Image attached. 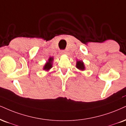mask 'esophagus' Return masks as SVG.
<instances>
[{"label": "esophagus", "instance_id": "1", "mask_svg": "<svg viewBox=\"0 0 126 126\" xmlns=\"http://www.w3.org/2000/svg\"><path fill=\"white\" fill-rule=\"evenodd\" d=\"M61 52L63 53V54H66V51L65 50H63L61 51Z\"/></svg>", "mask_w": 126, "mask_h": 126}]
</instances>
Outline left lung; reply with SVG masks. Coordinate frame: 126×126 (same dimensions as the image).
I'll return each instance as SVG.
<instances>
[{"instance_id": "obj_1", "label": "left lung", "mask_w": 126, "mask_h": 126, "mask_svg": "<svg viewBox=\"0 0 126 126\" xmlns=\"http://www.w3.org/2000/svg\"><path fill=\"white\" fill-rule=\"evenodd\" d=\"M76 67L80 71H84L85 69L84 63L82 61H77V63H76Z\"/></svg>"}]
</instances>
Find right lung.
<instances>
[{
	"instance_id": "right-lung-1",
	"label": "right lung",
	"mask_w": 126,
	"mask_h": 126,
	"mask_svg": "<svg viewBox=\"0 0 126 126\" xmlns=\"http://www.w3.org/2000/svg\"><path fill=\"white\" fill-rule=\"evenodd\" d=\"M54 57H49L47 63H45L44 66H43V69L46 71H49L52 67V63H53Z\"/></svg>"
}]
</instances>
